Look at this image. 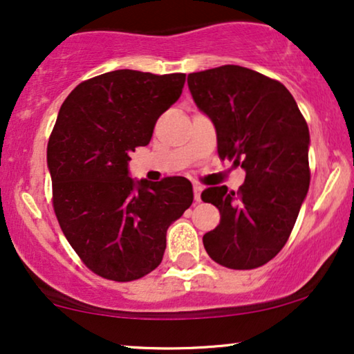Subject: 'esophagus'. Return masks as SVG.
I'll use <instances>...</instances> for the list:
<instances>
[{
  "label": "esophagus",
  "instance_id": "obj_1",
  "mask_svg": "<svg viewBox=\"0 0 354 354\" xmlns=\"http://www.w3.org/2000/svg\"><path fill=\"white\" fill-rule=\"evenodd\" d=\"M201 192H203V185H200V183H195V185H193V193H195V201H200L201 200Z\"/></svg>",
  "mask_w": 354,
  "mask_h": 354
}]
</instances>
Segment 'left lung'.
Masks as SVG:
<instances>
[{
  "label": "left lung",
  "mask_w": 354,
  "mask_h": 354,
  "mask_svg": "<svg viewBox=\"0 0 354 354\" xmlns=\"http://www.w3.org/2000/svg\"><path fill=\"white\" fill-rule=\"evenodd\" d=\"M187 82L198 109L214 124L219 158L246 172L236 193L225 185L201 193L221 212L203 245L225 268H259L287 243L308 195V124L280 82L246 67L193 72Z\"/></svg>",
  "instance_id": "obj_1"
}]
</instances>
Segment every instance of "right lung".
<instances>
[{"label": "right lung", "mask_w": 354, "mask_h": 354, "mask_svg": "<svg viewBox=\"0 0 354 354\" xmlns=\"http://www.w3.org/2000/svg\"><path fill=\"white\" fill-rule=\"evenodd\" d=\"M185 74L120 69L82 82L62 103L48 142L53 206L86 268L130 282L161 264L169 225L193 203L185 177L129 176L130 151L180 98Z\"/></svg>", "instance_id": "obj_1"}]
</instances>
